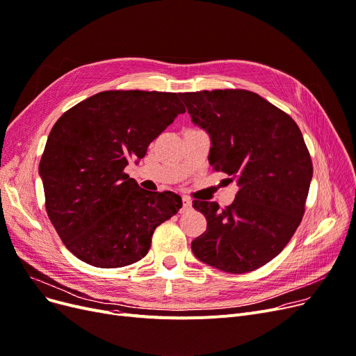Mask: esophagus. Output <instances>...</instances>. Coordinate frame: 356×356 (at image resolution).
Returning a JSON list of instances; mask_svg holds the SVG:
<instances>
[{
  "mask_svg": "<svg viewBox=\"0 0 356 356\" xmlns=\"http://www.w3.org/2000/svg\"><path fill=\"white\" fill-rule=\"evenodd\" d=\"M181 202H183V207H181V212H188L192 209V200L189 196H183L181 197Z\"/></svg>",
  "mask_w": 356,
  "mask_h": 356,
  "instance_id": "34e87169",
  "label": "esophagus"
}]
</instances>
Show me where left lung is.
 <instances>
[{"label": "left lung", "mask_w": 356, "mask_h": 356, "mask_svg": "<svg viewBox=\"0 0 356 356\" xmlns=\"http://www.w3.org/2000/svg\"><path fill=\"white\" fill-rule=\"evenodd\" d=\"M195 125L211 138L209 164L238 184L234 202L193 200L207 231L193 254L228 273H245L280 254L298 228L313 163L293 119L249 90L179 92Z\"/></svg>", "instance_id": "left-lung-1"}]
</instances>
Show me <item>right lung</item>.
I'll use <instances>...</instances> for the list:
<instances>
[{
  "label": "right lung",
  "instance_id": "right-lung-1",
  "mask_svg": "<svg viewBox=\"0 0 356 356\" xmlns=\"http://www.w3.org/2000/svg\"><path fill=\"white\" fill-rule=\"evenodd\" d=\"M184 112L176 92L111 90L56 120L39 175L46 212L75 257L122 268L148 253L154 229L177 213L181 197L144 191L123 170Z\"/></svg>",
  "mask_w": 356,
  "mask_h": 356
}]
</instances>
